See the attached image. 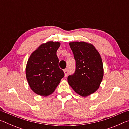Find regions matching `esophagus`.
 <instances>
[{"instance_id":"esophagus-1","label":"esophagus","mask_w":129,"mask_h":129,"mask_svg":"<svg viewBox=\"0 0 129 129\" xmlns=\"http://www.w3.org/2000/svg\"><path fill=\"white\" fill-rule=\"evenodd\" d=\"M64 73H65V76H67L68 75V70L67 69H65L64 70Z\"/></svg>"}]
</instances>
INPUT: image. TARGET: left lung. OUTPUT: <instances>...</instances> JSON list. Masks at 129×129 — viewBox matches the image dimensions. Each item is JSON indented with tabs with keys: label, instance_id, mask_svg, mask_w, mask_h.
<instances>
[{
	"label": "left lung",
	"instance_id": "left-lung-1",
	"mask_svg": "<svg viewBox=\"0 0 129 129\" xmlns=\"http://www.w3.org/2000/svg\"><path fill=\"white\" fill-rule=\"evenodd\" d=\"M76 61L75 72L68 77V82L75 92L82 97L99 89L104 75L100 54L92 44L85 42L69 43Z\"/></svg>",
	"mask_w": 129,
	"mask_h": 129
}]
</instances>
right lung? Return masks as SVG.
I'll return each mask as SVG.
<instances>
[{
    "instance_id": "add662e5",
    "label": "right lung",
    "mask_w": 129,
    "mask_h": 129,
    "mask_svg": "<svg viewBox=\"0 0 129 129\" xmlns=\"http://www.w3.org/2000/svg\"><path fill=\"white\" fill-rule=\"evenodd\" d=\"M60 46L59 42L43 44L32 53L28 61L26 77L30 88L37 94H51L64 77L56 54Z\"/></svg>"
}]
</instances>
